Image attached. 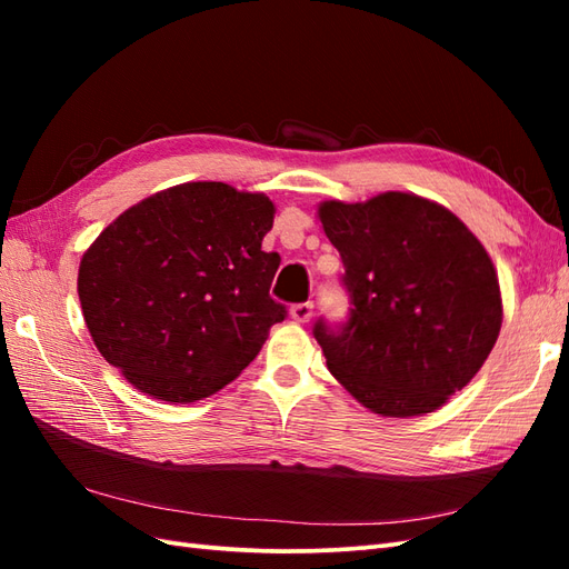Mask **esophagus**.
<instances>
[{"mask_svg":"<svg viewBox=\"0 0 569 569\" xmlns=\"http://www.w3.org/2000/svg\"><path fill=\"white\" fill-rule=\"evenodd\" d=\"M291 318H295L297 322H308L313 318V303L311 301H303V303H295L291 306Z\"/></svg>","mask_w":569,"mask_h":569,"instance_id":"1","label":"esophagus"}]
</instances>
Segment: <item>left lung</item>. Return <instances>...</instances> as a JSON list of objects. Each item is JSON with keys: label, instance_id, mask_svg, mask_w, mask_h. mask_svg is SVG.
Masks as SVG:
<instances>
[{"label": "left lung", "instance_id": "obj_1", "mask_svg": "<svg viewBox=\"0 0 569 569\" xmlns=\"http://www.w3.org/2000/svg\"><path fill=\"white\" fill-rule=\"evenodd\" d=\"M349 318H318L327 368L377 416L432 412L485 366L501 332V289L479 239L443 206L387 192L325 201Z\"/></svg>", "mask_w": 569, "mask_h": 569}]
</instances>
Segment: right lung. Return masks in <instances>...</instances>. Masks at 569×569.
Wrapping results in <instances>:
<instances>
[{
    "label": "right lung",
    "mask_w": 569,
    "mask_h": 569,
    "mask_svg": "<svg viewBox=\"0 0 569 569\" xmlns=\"http://www.w3.org/2000/svg\"><path fill=\"white\" fill-rule=\"evenodd\" d=\"M274 206L226 182H184L120 213L84 251L78 297L107 363L140 391L192 403L232 382L287 318L261 249Z\"/></svg>",
    "instance_id": "add662e5"
}]
</instances>
